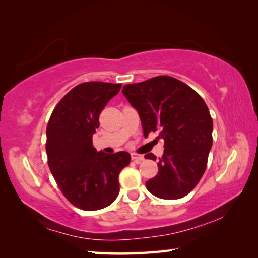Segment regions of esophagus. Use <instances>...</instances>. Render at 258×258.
I'll return each mask as SVG.
<instances>
[{
    "label": "esophagus",
    "instance_id": "esophagus-1",
    "mask_svg": "<svg viewBox=\"0 0 258 258\" xmlns=\"http://www.w3.org/2000/svg\"><path fill=\"white\" fill-rule=\"evenodd\" d=\"M131 157H132V160H134L137 164H139L140 161H142L143 159H145V157H143L142 155H139V154H132L131 155Z\"/></svg>",
    "mask_w": 258,
    "mask_h": 258
}]
</instances>
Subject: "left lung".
Returning a JSON list of instances; mask_svg holds the SVG:
<instances>
[{"instance_id": "1", "label": "left lung", "mask_w": 258, "mask_h": 258, "mask_svg": "<svg viewBox=\"0 0 258 258\" xmlns=\"http://www.w3.org/2000/svg\"><path fill=\"white\" fill-rule=\"evenodd\" d=\"M123 94L138 110L145 137L158 131V139L165 141L158 173L146 182L148 191L161 199L185 197L204 175L213 145L207 104L194 89L171 76L127 84ZM145 157L156 160L154 154Z\"/></svg>"}]
</instances>
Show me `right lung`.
Instances as JSON below:
<instances>
[{
    "instance_id": "obj_1",
    "label": "right lung",
    "mask_w": 258,
    "mask_h": 258,
    "mask_svg": "<svg viewBox=\"0 0 258 258\" xmlns=\"http://www.w3.org/2000/svg\"><path fill=\"white\" fill-rule=\"evenodd\" d=\"M120 87L104 82L82 83L60 100L47 123L50 171L68 202L83 211H98L115 202L118 175L131 161L128 152H98L92 143L100 113Z\"/></svg>"
}]
</instances>
